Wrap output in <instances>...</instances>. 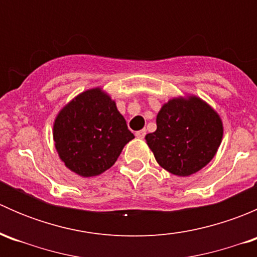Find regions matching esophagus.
I'll return each instance as SVG.
<instances>
[{
	"mask_svg": "<svg viewBox=\"0 0 257 257\" xmlns=\"http://www.w3.org/2000/svg\"><path fill=\"white\" fill-rule=\"evenodd\" d=\"M145 134H147V132H145V129H142V131L137 132V133H136V136H137V138H139V139H143L144 137H145Z\"/></svg>",
	"mask_w": 257,
	"mask_h": 257,
	"instance_id": "1",
	"label": "esophagus"
}]
</instances>
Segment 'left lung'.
Wrapping results in <instances>:
<instances>
[{
    "instance_id": "1",
    "label": "left lung",
    "mask_w": 257,
    "mask_h": 257,
    "mask_svg": "<svg viewBox=\"0 0 257 257\" xmlns=\"http://www.w3.org/2000/svg\"><path fill=\"white\" fill-rule=\"evenodd\" d=\"M219 114L198 97L174 98L157 115V131L145 136L158 164L179 177L203 169L222 139Z\"/></svg>"
}]
</instances>
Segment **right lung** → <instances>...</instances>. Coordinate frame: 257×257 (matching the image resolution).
<instances>
[{"mask_svg": "<svg viewBox=\"0 0 257 257\" xmlns=\"http://www.w3.org/2000/svg\"><path fill=\"white\" fill-rule=\"evenodd\" d=\"M133 138L115 102L100 88L77 95L58 113L53 125L59 158L84 178L109 169Z\"/></svg>", "mask_w": 257, "mask_h": 257, "instance_id": "obj_1", "label": "right lung"}]
</instances>
